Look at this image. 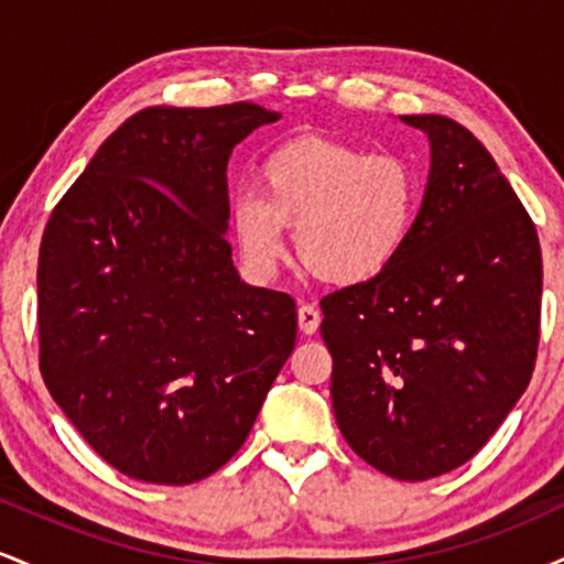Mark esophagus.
<instances>
[{
  "label": "esophagus",
  "mask_w": 564,
  "mask_h": 564,
  "mask_svg": "<svg viewBox=\"0 0 564 564\" xmlns=\"http://www.w3.org/2000/svg\"><path fill=\"white\" fill-rule=\"evenodd\" d=\"M296 321H300L302 334H315L321 326V310L313 307V304H300V310H296Z\"/></svg>",
  "instance_id": "34e87169"
}]
</instances>
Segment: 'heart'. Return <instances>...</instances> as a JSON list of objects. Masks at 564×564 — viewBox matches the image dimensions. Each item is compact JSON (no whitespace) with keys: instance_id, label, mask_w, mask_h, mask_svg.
<instances>
[{"instance_id":"1","label":"heart","mask_w":564,"mask_h":564,"mask_svg":"<svg viewBox=\"0 0 564 564\" xmlns=\"http://www.w3.org/2000/svg\"><path fill=\"white\" fill-rule=\"evenodd\" d=\"M419 180L392 153L334 140H294L260 166V193H238L230 230L243 264L270 278L294 225L302 264L336 286H360L392 268L416 228Z\"/></svg>"}]
</instances>
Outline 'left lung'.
I'll list each match as a JSON object with an SVG mask.
<instances>
[{"mask_svg": "<svg viewBox=\"0 0 564 564\" xmlns=\"http://www.w3.org/2000/svg\"><path fill=\"white\" fill-rule=\"evenodd\" d=\"M430 138L416 228L387 273L323 296L334 416L394 480L462 467L528 390L539 349L541 246L494 156L445 116Z\"/></svg>", "mask_w": 564, "mask_h": 564, "instance_id": "1", "label": "left lung"}]
</instances>
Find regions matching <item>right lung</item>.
<instances>
[{"label": "right lung", "mask_w": 564, "mask_h": 564, "mask_svg": "<svg viewBox=\"0 0 564 564\" xmlns=\"http://www.w3.org/2000/svg\"><path fill=\"white\" fill-rule=\"evenodd\" d=\"M281 113L142 108L97 148L39 249V368L121 475L198 482L249 437L296 341V304L241 281L232 148Z\"/></svg>", "instance_id": "add662e5"}]
</instances>
